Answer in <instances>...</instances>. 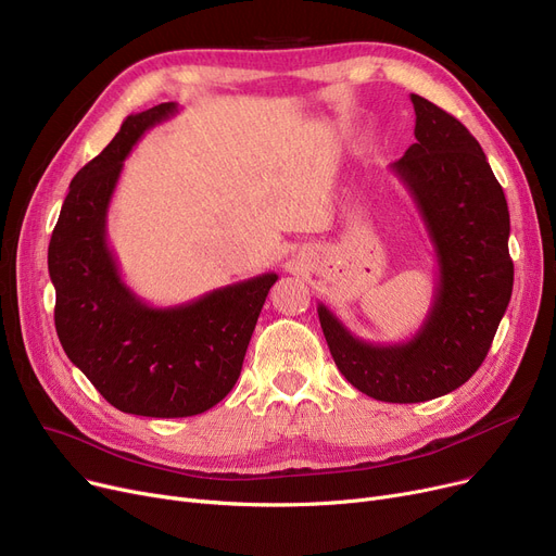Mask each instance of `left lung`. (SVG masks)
<instances>
[{
    "instance_id": "8db88e82",
    "label": "left lung",
    "mask_w": 556,
    "mask_h": 556,
    "mask_svg": "<svg viewBox=\"0 0 556 556\" xmlns=\"http://www.w3.org/2000/svg\"><path fill=\"white\" fill-rule=\"evenodd\" d=\"M416 142L393 174L409 190L434 244L439 280L420 330L403 343L357 339L319 303L330 355L355 389L384 403H422L482 366L514 289L509 207L480 142L451 113L412 94Z\"/></svg>"
}]
</instances>
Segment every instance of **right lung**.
<instances>
[{
  "label": "right lung",
  "instance_id": "obj_1",
  "mask_svg": "<svg viewBox=\"0 0 556 556\" xmlns=\"http://www.w3.org/2000/svg\"><path fill=\"white\" fill-rule=\"evenodd\" d=\"M176 111L169 101L128 115L78 169L47 253L63 351L113 407L153 418L203 414L226 399L278 280L262 274L176 307H151L124 285L105 242L109 205L130 149Z\"/></svg>",
  "mask_w": 556,
  "mask_h": 556
}]
</instances>
